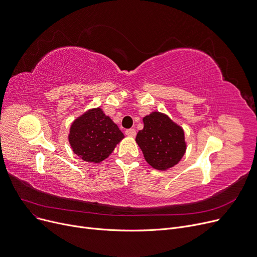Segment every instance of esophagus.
Masks as SVG:
<instances>
[{
  "mask_svg": "<svg viewBox=\"0 0 257 257\" xmlns=\"http://www.w3.org/2000/svg\"><path fill=\"white\" fill-rule=\"evenodd\" d=\"M126 136L127 137H129V138H134L137 136V131H136V129H128V130H126Z\"/></svg>",
  "mask_w": 257,
  "mask_h": 257,
  "instance_id": "esophagus-1",
  "label": "esophagus"
}]
</instances>
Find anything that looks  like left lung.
Masks as SVG:
<instances>
[{
  "mask_svg": "<svg viewBox=\"0 0 257 257\" xmlns=\"http://www.w3.org/2000/svg\"><path fill=\"white\" fill-rule=\"evenodd\" d=\"M143 121L144 128L138 132L136 142L147 163L158 171H168L179 164L186 152L183 128L157 110L144 116Z\"/></svg>",
  "mask_w": 257,
  "mask_h": 257,
  "instance_id": "left-lung-1",
  "label": "left lung"
}]
</instances>
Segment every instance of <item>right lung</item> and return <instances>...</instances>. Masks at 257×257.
<instances>
[{
	"mask_svg": "<svg viewBox=\"0 0 257 257\" xmlns=\"http://www.w3.org/2000/svg\"><path fill=\"white\" fill-rule=\"evenodd\" d=\"M124 138L114 121L101 107H96L73 120L67 139L73 152L81 159L99 164L113 152Z\"/></svg>",
	"mask_w": 257,
	"mask_h": 257,
	"instance_id": "obj_1",
	"label": "right lung"
}]
</instances>
